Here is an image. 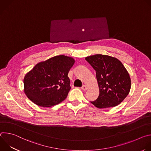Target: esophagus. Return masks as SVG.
Masks as SVG:
<instances>
[{
	"mask_svg": "<svg viewBox=\"0 0 151 151\" xmlns=\"http://www.w3.org/2000/svg\"><path fill=\"white\" fill-rule=\"evenodd\" d=\"M81 89H82V90H83V91H86V90H87L88 87H87L86 85H82V87H81Z\"/></svg>",
	"mask_w": 151,
	"mask_h": 151,
	"instance_id": "obj_1",
	"label": "esophagus"
}]
</instances>
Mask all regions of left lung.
Here are the masks:
<instances>
[{"mask_svg":"<svg viewBox=\"0 0 151 151\" xmlns=\"http://www.w3.org/2000/svg\"><path fill=\"white\" fill-rule=\"evenodd\" d=\"M96 72L99 96L90 101L98 108H108L121 103L131 88V79L122 63L117 58L96 54L85 58Z\"/></svg>","mask_w":151,"mask_h":151,"instance_id":"left-lung-1","label":"left lung"}]
</instances>
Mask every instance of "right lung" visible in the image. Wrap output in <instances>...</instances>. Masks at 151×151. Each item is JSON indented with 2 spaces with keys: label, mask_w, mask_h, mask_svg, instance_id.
I'll return each mask as SVG.
<instances>
[{
  "label": "right lung",
  "mask_w": 151,
  "mask_h": 151,
  "mask_svg": "<svg viewBox=\"0 0 151 151\" xmlns=\"http://www.w3.org/2000/svg\"><path fill=\"white\" fill-rule=\"evenodd\" d=\"M75 60L57 55L37 63L24 78V93L35 104L51 107L67 97L71 88L68 73Z\"/></svg>",
  "instance_id": "add662e5"
}]
</instances>
